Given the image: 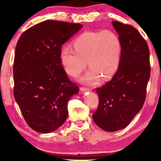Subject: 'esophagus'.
Returning <instances> with one entry per match:
<instances>
[{"instance_id":"obj_1","label":"esophagus","mask_w":161,"mask_h":161,"mask_svg":"<svg viewBox=\"0 0 161 161\" xmlns=\"http://www.w3.org/2000/svg\"><path fill=\"white\" fill-rule=\"evenodd\" d=\"M80 89L81 90V91L84 92V91H90L92 89L91 88H87V87H85V86H81L80 88Z\"/></svg>"}]
</instances>
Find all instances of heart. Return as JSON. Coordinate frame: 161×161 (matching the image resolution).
I'll return each instance as SVG.
<instances>
[{
	"mask_svg": "<svg viewBox=\"0 0 161 161\" xmlns=\"http://www.w3.org/2000/svg\"><path fill=\"white\" fill-rule=\"evenodd\" d=\"M75 51L64 47L61 61L66 72L77 78L86 67L90 69L83 77V82L94 84L103 78H111L119 69L122 45L115 33L109 30L86 31L77 37L73 42Z\"/></svg>",
	"mask_w": 161,
	"mask_h": 161,
	"instance_id": "1",
	"label": "heart"
}]
</instances>
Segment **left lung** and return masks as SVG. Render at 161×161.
Segmentation results:
<instances>
[{"label": "left lung", "instance_id": "obj_1", "mask_svg": "<svg viewBox=\"0 0 161 161\" xmlns=\"http://www.w3.org/2000/svg\"><path fill=\"white\" fill-rule=\"evenodd\" d=\"M112 25L122 45L119 67L111 80L96 88L99 104L92 114L94 122L108 132L125 128L140 111L151 71L148 45L138 30L117 21Z\"/></svg>", "mask_w": 161, "mask_h": 161}]
</instances>
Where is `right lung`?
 Masks as SVG:
<instances>
[{
	"instance_id": "right-lung-1",
	"label": "right lung",
	"mask_w": 161,
	"mask_h": 161,
	"mask_svg": "<svg viewBox=\"0 0 161 161\" xmlns=\"http://www.w3.org/2000/svg\"><path fill=\"white\" fill-rule=\"evenodd\" d=\"M81 28V24L50 19L19 36L13 66L14 96L35 131L50 133L67 119L68 101L79 87L61 65V46Z\"/></svg>"
}]
</instances>
